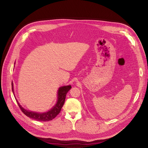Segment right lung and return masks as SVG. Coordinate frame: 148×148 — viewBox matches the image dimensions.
I'll return each mask as SVG.
<instances>
[{"mask_svg":"<svg viewBox=\"0 0 148 148\" xmlns=\"http://www.w3.org/2000/svg\"><path fill=\"white\" fill-rule=\"evenodd\" d=\"M71 88V86L69 85V86H65L60 88L58 90V102L55 106L51 109L50 111L40 113H36V112H30L27 110H25L24 108H23L20 104L18 103V106L20 108V110L21 112L24 113L27 117L32 118L33 119L36 120L38 121H50L53 119L56 116L60 113L62 107H63L65 100L66 98V95L67 92ZM12 90L13 92V85L12 83Z\"/></svg>","mask_w":148,"mask_h":148,"instance_id":"add662e5","label":"right lung"}]
</instances>
